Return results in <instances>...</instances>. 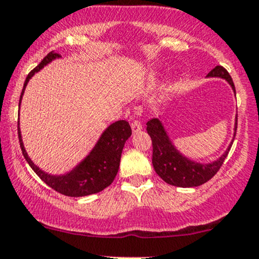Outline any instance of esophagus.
Wrapping results in <instances>:
<instances>
[{
    "label": "esophagus",
    "mask_w": 259,
    "mask_h": 259,
    "mask_svg": "<svg viewBox=\"0 0 259 259\" xmlns=\"http://www.w3.org/2000/svg\"><path fill=\"white\" fill-rule=\"evenodd\" d=\"M142 127H143V125H142V122H140V120H138V119L133 120V121H132L133 133L140 132V130H142Z\"/></svg>",
    "instance_id": "1"
}]
</instances>
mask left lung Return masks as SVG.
I'll return each mask as SVG.
<instances>
[{
	"instance_id": "obj_1",
	"label": "left lung",
	"mask_w": 259,
	"mask_h": 259,
	"mask_svg": "<svg viewBox=\"0 0 259 259\" xmlns=\"http://www.w3.org/2000/svg\"><path fill=\"white\" fill-rule=\"evenodd\" d=\"M208 76L223 77L231 83L233 90H236L231 75L223 66H215L208 74ZM237 125H238V117L236 121V132ZM146 132L151 138V144H153L151 161H153V166L156 174L165 183L176 185V187H198V185H202L210 180L223 165L232 146L229 145L228 150L214 163L198 164L192 160H188L176 150L158 119H151L146 122ZM234 137H236V133H234Z\"/></svg>"
}]
</instances>
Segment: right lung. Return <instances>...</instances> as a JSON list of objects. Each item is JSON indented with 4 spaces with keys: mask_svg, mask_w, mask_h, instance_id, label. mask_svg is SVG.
<instances>
[{
    "mask_svg": "<svg viewBox=\"0 0 259 259\" xmlns=\"http://www.w3.org/2000/svg\"><path fill=\"white\" fill-rule=\"evenodd\" d=\"M56 57H60L57 52H50V54L44 57L42 61L35 69L28 72L25 83H23L20 101L21 98H22L25 86L27 85V81L30 80V77L35 72H37L38 70L42 69L52 59H56ZM17 132L18 142H20L21 150H22L26 161L32 168V170L40 177L42 182H45L50 188H52V189L56 190L57 193L62 195H67V197H85V195L95 194V193L101 192V190L105 189L106 187H109L114 182L117 170H119L122 148H124L125 142L132 135V127H130L129 122L126 120H119V121L111 124L105 130V133L101 135L100 140H99V143L94 148V150L91 151L90 155L76 169H74L71 173L62 177H52L40 170L31 161V159L27 156L25 148H23L18 124Z\"/></svg>",
    "mask_w": 259,
    "mask_h": 259,
    "instance_id": "right-lung-1",
    "label": "right lung"
}]
</instances>
